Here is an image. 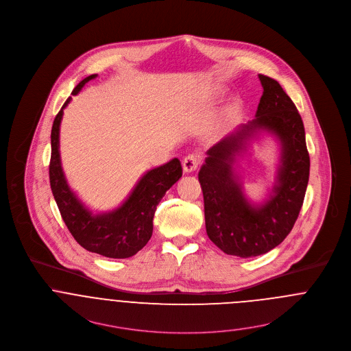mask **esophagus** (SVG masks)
I'll use <instances>...</instances> for the list:
<instances>
[{
	"label": "esophagus",
	"instance_id": "obj_1",
	"mask_svg": "<svg viewBox=\"0 0 351 351\" xmlns=\"http://www.w3.org/2000/svg\"><path fill=\"white\" fill-rule=\"evenodd\" d=\"M198 165H199V160L195 156H188L185 160H182V169L185 173L195 171Z\"/></svg>",
	"mask_w": 351,
	"mask_h": 351
}]
</instances>
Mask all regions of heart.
<instances>
[{"label":"heart","instance_id":"1","mask_svg":"<svg viewBox=\"0 0 351 351\" xmlns=\"http://www.w3.org/2000/svg\"><path fill=\"white\" fill-rule=\"evenodd\" d=\"M240 104L237 101L230 103L229 106L225 107L221 115L212 123V126L206 130V138L208 139H217L226 128L233 122L236 115L239 114Z\"/></svg>","mask_w":351,"mask_h":351}]
</instances>
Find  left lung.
I'll list each match as a JSON object with an SVG mask.
<instances>
[{
    "mask_svg": "<svg viewBox=\"0 0 351 351\" xmlns=\"http://www.w3.org/2000/svg\"><path fill=\"white\" fill-rule=\"evenodd\" d=\"M258 79L264 91L255 119L240 125L210 147L198 173L206 233L226 255L239 257L267 254L287 237L302 209L310 176L300 114L276 80L264 75ZM260 130L274 133L282 153L270 197L255 206L242 193L232 163Z\"/></svg>",
    "mask_w": 351,
    "mask_h": 351,
    "instance_id": "1",
    "label": "left lung"
}]
</instances>
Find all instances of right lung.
I'll list each match as a JSON object with an SVG mask.
<instances>
[{
    "mask_svg": "<svg viewBox=\"0 0 351 351\" xmlns=\"http://www.w3.org/2000/svg\"><path fill=\"white\" fill-rule=\"evenodd\" d=\"M96 76L95 73L83 79L73 88L72 95H76L87 82ZM71 99L69 96L65 100L53 121L51 132L49 182L55 201L68 230L84 250L111 258H128L141 251L150 240L157 205L165 193L182 177L181 162L174 158L149 170L119 208L94 215L69 189L62 167L59 134L64 108Z\"/></svg>",
    "mask_w": 351,
    "mask_h": 351,
    "instance_id": "right-lung-1",
    "label": "right lung"
}]
</instances>
